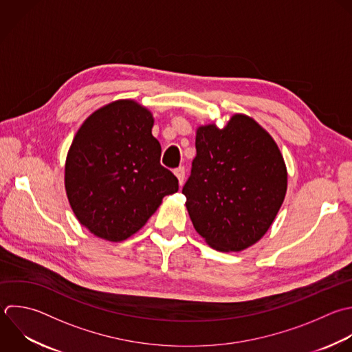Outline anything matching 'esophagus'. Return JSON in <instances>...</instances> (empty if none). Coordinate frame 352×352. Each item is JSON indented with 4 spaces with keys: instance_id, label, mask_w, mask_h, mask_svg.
<instances>
[{
    "instance_id": "esophagus-1",
    "label": "esophagus",
    "mask_w": 352,
    "mask_h": 352,
    "mask_svg": "<svg viewBox=\"0 0 352 352\" xmlns=\"http://www.w3.org/2000/svg\"><path fill=\"white\" fill-rule=\"evenodd\" d=\"M175 175H176V177H177V180H179V184L182 186V184L184 183V179H186V169H184V166L176 168V169H175Z\"/></svg>"
}]
</instances>
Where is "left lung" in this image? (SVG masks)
<instances>
[{
	"instance_id": "1",
	"label": "left lung",
	"mask_w": 352,
	"mask_h": 352,
	"mask_svg": "<svg viewBox=\"0 0 352 352\" xmlns=\"http://www.w3.org/2000/svg\"><path fill=\"white\" fill-rule=\"evenodd\" d=\"M195 148L182 190L194 228L216 250L252 246L286 194L287 173L276 143L256 121L235 114L223 129L198 128Z\"/></svg>"
}]
</instances>
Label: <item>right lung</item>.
<instances>
[{
  "instance_id": "right-lung-1",
  "label": "right lung",
  "mask_w": 352,
  "mask_h": 352,
  "mask_svg": "<svg viewBox=\"0 0 352 352\" xmlns=\"http://www.w3.org/2000/svg\"><path fill=\"white\" fill-rule=\"evenodd\" d=\"M151 113L133 100L95 111L78 129L66 160V191L78 221L92 234L120 242L139 231L177 177L160 162Z\"/></svg>"
}]
</instances>
